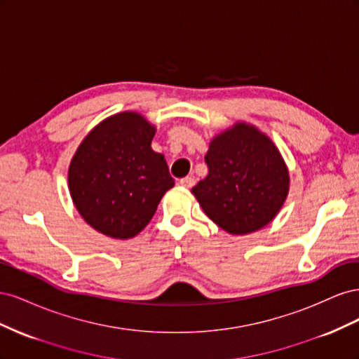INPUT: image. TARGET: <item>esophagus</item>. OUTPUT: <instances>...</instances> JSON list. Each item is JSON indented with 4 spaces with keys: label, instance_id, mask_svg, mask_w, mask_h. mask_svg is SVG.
I'll list each match as a JSON object with an SVG mask.
<instances>
[{
    "label": "esophagus",
    "instance_id": "esophagus-1",
    "mask_svg": "<svg viewBox=\"0 0 359 359\" xmlns=\"http://www.w3.org/2000/svg\"><path fill=\"white\" fill-rule=\"evenodd\" d=\"M180 184H181L182 187H187V189H190V187H193V186H194V178H191V177L181 178V180H180Z\"/></svg>",
    "mask_w": 359,
    "mask_h": 359
}]
</instances>
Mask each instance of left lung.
<instances>
[{"mask_svg": "<svg viewBox=\"0 0 359 359\" xmlns=\"http://www.w3.org/2000/svg\"><path fill=\"white\" fill-rule=\"evenodd\" d=\"M208 175L191 189L222 229L245 235L273 222L289 193V172L266 135L245 123L217 135L205 156Z\"/></svg>", "mask_w": 359, "mask_h": 359, "instance_id": "8db88e82", "label": "left lung"}]
</instances>
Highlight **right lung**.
Here are the masks:
<instances>
[{
    "instance_id": "1",
    "label": "right lung",
    "mask_w": 359,
    "mask_h": 359,
    "mask_svg": "<svg viewBox=\"0 0 359 359\" xmlns=\"http://www.w3.org/2000/svg\"><path fill=\"white\" fill-rule=\"evenodd\" d=\"M154 135L142 115L121 112L82 140L69 168V190L95 231L116 240L136 236L175 186L165 156L151 148Z\"/></svg>"
}]
</instances>
